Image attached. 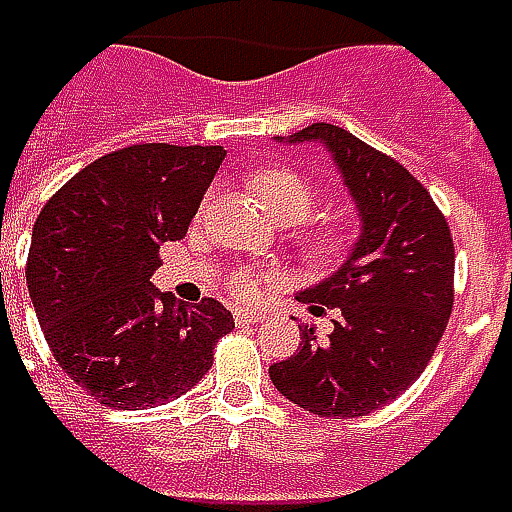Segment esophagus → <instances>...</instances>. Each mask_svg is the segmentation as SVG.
<instances>
[{"mask_svg":"<svg viewBox=\"0 0 512 512\" xmlns=\"http://www.w3.org/2000/svg\"><path fill=\"white\" fill-rule=\"evenodd\" d=\"M233 320L239 322V325H250V322L265 320V314H262V311H247V308H236V311H233Z\"/></svg>","mask_w":512,"mask_h":512,"instance_id":"esophagus-1","label":"esophagus"}]
</instances>
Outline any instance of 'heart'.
Wrapping results in <instances>:
<instances>
[{
	"label": "heart",
	"mask_w": 512,
	"mask_h": 512,
	"mask_svg": "<svg viewBox=\"0 0 512 512\" xmlns=\"http://www.w3.org/2000/svg\"><path fill=\"white\" fill-rule=\"evenodd\" d=\"M250 187L262 207L268 210L273 221L279 224H296L314 213L317 204V187L308 175H302L294 167H268L250 175ZM351 230L343 221H317L299 233V253L311 265H334L343 259L351 247ZM230 288L236 296H253L259 291V279L253 273H236L230 279Z\"/></svg>",
	"instance_id": "obj_1"
}]
</instances>
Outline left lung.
I'll list each match as a JSON object with an SVG mask.
<instances>
[{
  "mask_svg": "<svg viewBox=\"0 0 512 512\" xmlns=\"http://www.w3.org/2000/svg\"><path fill=\"white\" fill-rule=\"evenodd\" d=\"M279 143H320L351 195L360 236L343 265L299 291L337 308L328 340L299 325V348L270 366L273 386L322 418H360L400 397L432 360L452 314L447 218L409 169L340 126L314 123ZM322 311V308H320Z\"/></svg>",
  "mask_w": 512,
  "mask_h": 512,
  "instance_id": "1",
  "label": "left lung"
}]
</instances>
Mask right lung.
Segmentation results:
<instances>
[{
  "mask_svg": "<svg viewBox=\"0 0 512 512\" xmlns=\"http://www.w3.org/2000/svg\"><path fill=\"white\" fill-rule=\"evenodd\" d=\"M224 155V146H126L42 207L28 294L60 369L94 400L143 409L181 397L233 331L218 299L181 305L149 282L161 244L184 239Z\"/></svg>",
  "mask_w": 512,
  "mask_h": 512,
  "instance_id": "add662e5",
  "label": "right lung"
}]
</instances>
